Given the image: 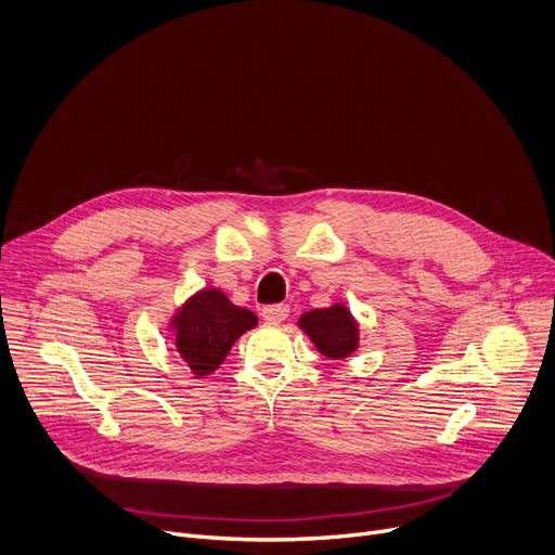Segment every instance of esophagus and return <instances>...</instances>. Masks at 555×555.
<instances>
[{"instance_id": "esophagus-1", "label": "esophagus", "mask_w": 555, "mask_h": 555, "mask_svg": "<svg viewBox=\"0 0 555 555\" xmlns=\"http://www.w3.org/2000/svg\"><path fill=\"white\" fill-rule=\"evenodd\" d=\"M261 315H263L266 323L279 325V323H283V321L287 319V315H289V307H287V305H268V307H263Z\"/></svg>"}]
</instances>
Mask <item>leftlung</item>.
<instances>
[{
    "instance_id": "1",
    "label": "left lung",
    "mask_w": 555,
    "mask_h": 555,
    "mask_svg": "<svg viewBox=\"0 0 555 555\" xmlns=\"http://www.w3.org/2000/svg\"><path fill=\"white\" fill-rule=\"evenodd\" d=\"M296 325L327 360H347L360 347V323L345 302L309 309Z\"/></svg>"
}]
</instances>
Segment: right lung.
<instances>
[{
	"instance_id": "obj_1",
	"label": "right lung",
	"mask_w": 555,
	"mask_h": 555,
	"mask_svg": "<svg viewBox=\"0 0 555 555\" xmlns=\"http://www.w3.org/2000/svg\"><path fill=\"white\" fill-rule=\"evenodd\" d=\"M257 315L234 305L219 287H202L191 294L169 319L176 351L199 379L215 373L232 345L255 330Z\"/></svg>"
}]
</instances>
